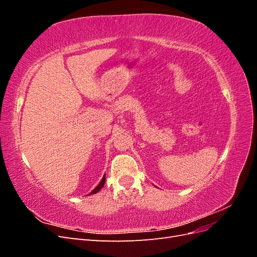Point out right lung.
<instances>
[{"label": "right lung", "mask_w": 257, "mask_h": 257, "mask_svg": "<svg viewBox=\"0 0 257 257\" xmlns=\"http://www.w3.org/2000/svg\"><path fill=\"white\" fill-rule=\"evenodd\" d=\"M105 181H106V175H104V177H103V179H102V180H100V182L97 184V186H96V188H94V190H93L92 192H90L89 194H88V195H92V194H95V193H97L100 189H102L103 188V186H104V184H105Z\"/></svg>", "instance_id": "right-lung-1"}]
</instances>
